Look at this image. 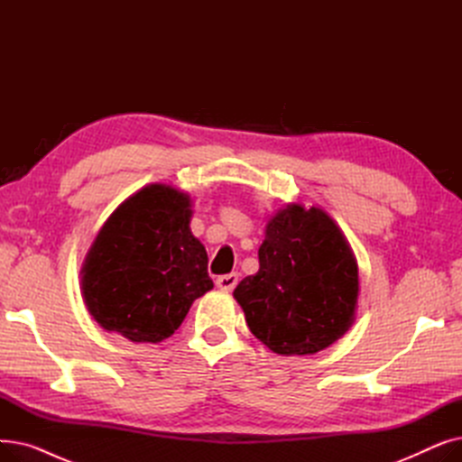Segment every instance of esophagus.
<instances>
[{
  "label": "esophagus",
  "mask_w": 462,
  "mask_h": 462,
  "mask_svg": "<svg viewBox=\"0 0 462 462\" xmlns=\"http://www.w3.org/2000/svg\"><path fill=\"white\" fill-rule=\"evenodd\" d=\"M237 279H239V275H237V273H228V275L217 277L215 284H217L218 288H221V290H225V292H230V290H234V288H236Z\"/></svg>",
  "instance_id": "obj_1"
}]
</instances>
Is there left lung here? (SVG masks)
<instances>
[{"mask_svg":"<svg viewBox=\"0 0 462 462\" xmlns=\"http://www.w3.org/2000/svg\"><path fill=\"white\" fill-rule=\"evenodd\" d=\"M260 270L234 298L251 333L281 356L317 354L354 324L357 262L345 234L320 208L288 204L265 226Z\"/></svg>","mask_w":462,"mask_h":462,"instance_id":"8db88e82","label":"left lung"}]
</instances>
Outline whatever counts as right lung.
<instances>
[{
	"mask_svg": "<svg viewBox=\"0 0 462 462\" xmlns=\"http://www.w3.org/2000/svg\"><path fill=\"white\" fill-rule=\"evenodd\" d=\"M190 215L187 192L153 183L106 218L80 272L84 303L103 329L133 343H161L213 288Z\"/></svg>",
	"mask_w": 462,
	"mask_h": 462,
	"instance_id": "add662e5",
	"label": "right lung"
}]
</instances>
